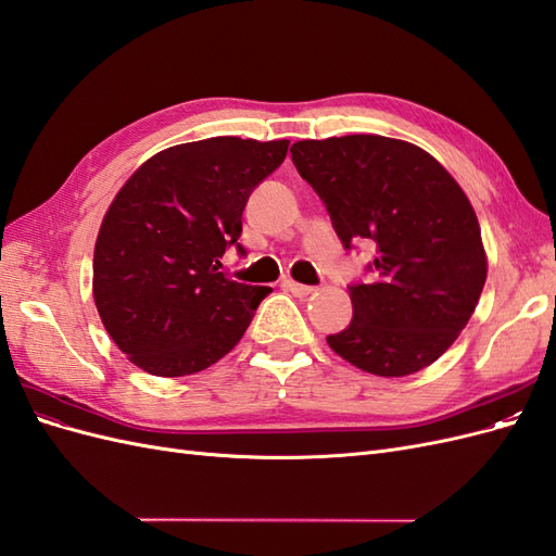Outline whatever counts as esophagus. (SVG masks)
I'll return each instance as SVG.
<instances>
[{
    "label": "esophagus",
    "instance_id": "34e87169",
    "mask_svg": "<svg viewBox=\"0 0 556 556\" xmlns=\"http://www.w3.org/2000/svg\"><path fill=\"white\" fill-rule=\"evenodd\" d=\"M282 288L285 290H290L294 296H308V294H313L315 292V288H311V285H301V282H296V280H292V278H288V280H282Z\"/></svg>",
    "mask_w": 556,
    "mask_h": 556
}]
</instances>
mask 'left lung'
<instances>
[{
	"label": "left lung",
	"instance_id": "obj_1",
	"mask_svg": "<svg viewBox=\"0 0 556 556\" xmlns=\"http://www.w3.org/2000/svg\"><path fill=\"white\" fill-rule=\"evenodd\" d=\"M290 153L343 245L376 243V278L352 285L355 315L329 348L374 376L422 371L457 341L486 280L466 192L427 150L378 134L306 139Z\"/></svg>",
	"mask_w": 556,
	"mask_h": 556
}]
</instances>
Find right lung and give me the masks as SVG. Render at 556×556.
I'll return each mask as SVG.
<instances>
[{
	"label": "right lung",
	"instance_id": "add662e5",
	"mask_svg": "<svg viewBox=\"0 0 556 556\" xmlns=\"http://www.w3.org/2000/svg\"><path fill=\"white\" fill-rule=\"evenodd\" d=\"M288 139L213 137L146 160L97 233L92 296L127 359L150 376L204 371L237 345L271 288L220 271L250 192L288 155Z\"/></svg>",
	"mask_w": 556,
	"mask_h": 556
}]
</instances>
